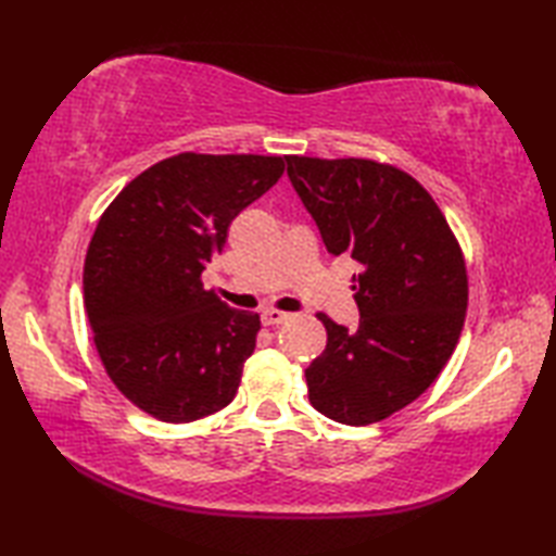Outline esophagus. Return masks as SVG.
Wrapping results in <instances>:
<instances>
[{
	"label": "esophagus",
	"mask_w": 556,
	"mask_h": 556,
	"mask_svg": "<svg viewBox=\"0 0 556 556\" xmlns=\"http://www.w3.org/2000/svg\"><path fill=\"white\" fill-rule=\"evenodd\" d=\"M291 317V313H285V311H275V308H267V311H263L260 313V320H263V325H281V323H287Z\"/></svg>",
	"instance_id": "1"
}]
</instances>
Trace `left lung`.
Wrapping results in <instances>:
<instances>
[{
  "mask_svg": "<svg viewBox=\"0 0 556 556\" xmlns=\"http://www.w3.org/2000/svg\"><path fill=\"white\" fill-rule=\"evenodd\" d=\"M287 164L327 251L361 267L358 329L317 313L327 346L305 370L311 404L356 428L380 422L452 358L468 305L464 253L432 195L392 164L299 155Z\"/></svg>",
  "mask_w": 556,
  "mask_h": 556,
  "instance_id": "8db88e82",
  "label": "left lung"
}]
</instances>
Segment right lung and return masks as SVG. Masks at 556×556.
<instances>
[{
  "label": "right lung",
  "instance_id": "right-lung-1",
  "mask_svg": "<svg viewBox=\"0 0 556 556\" xmlns=\"http://www.w3.org/2000/svg\"><path fill=\"white\" fill-rule=\"evenodd\" d=\"M285 174L275 155L181 152L112 200L83 267V303L116 389L164 422L217 413L239 392L260 315L229 308L203 269L229 224Z\"/></svg>",
  "mask_w": 556,
  "mask_h": 556
}]
</instances>
